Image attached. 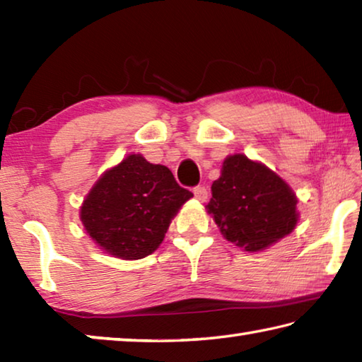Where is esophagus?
Listing matches in <instances>:
<instances>
[{
  "instance_id": "obj_1",
  "label": "esophagus",
  "mask_w": 362,
  "mask_h": 362,
  "mask_svg": "<svg viewBox=\"0 0 362 362\" xmlns=\"http://www.w3.org/2000/svg\"><path fill=\"white\" fill-rule=\"evenodd\" d=\"M193 193H194V198L199 199V201H206L207 199V188L203 185H198L193 188Z\"/></svg>"
}]
</instances>
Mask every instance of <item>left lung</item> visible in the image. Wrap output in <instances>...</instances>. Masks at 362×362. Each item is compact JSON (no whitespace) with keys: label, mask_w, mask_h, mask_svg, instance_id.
I'll return each instance as SVG.
<instances>
[{"label":"left lung","mask_w":362,"mask_h":362,"mask_svg":"<svg viewBox=\"0 0 362 362\" xmlns=\"http://www.w3.org/2000/svg\"><path fill=\"white\" fill-rule=\"evenodd\" d=\"M207 211L222 235L249 252L276 243L293 230L297 198L273 170L244 155L223 161L222 175L214 180Z\"/></svg>","instance_id":"obj_1"}]
</instances>
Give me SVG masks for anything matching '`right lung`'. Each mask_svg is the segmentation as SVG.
Instances as JSON below:
<instances>
[{"instance_id": "obj_1", "label": "right lung", "mask_w": 362, "mask_h": 362, "mask_svg": "<svg viewBox=\"0 0 362 362\" xmlns=\"http://www.w3.org/2000/svg\"><path fill=\"white\" fill-rule=\"evenodd\" d=\"M192 196L166 166L131 155L107 170L86 196L81 222L108 254L144 259L163 243L170 220Z\"/></svg>"}]
</instances>
